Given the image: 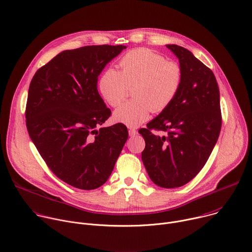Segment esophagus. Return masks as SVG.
Segmentation results:
<instances>
[{
  "label": "esophagus",
  "instance_id": "1",
  "mask_svg": "<svg viewBox=\"0 0 252 252\" xmlns=\"http://www.w3.org/2000/svg\"><path fill=\"white\" fill-rule=\"evenodd\" d=\"M128 133L130 136H134L135 134H137V130L134 129V128H129L128 129Z\"/></svg>",
  "mask_w": 252,
  "mask_h": 252
}]
</instances>
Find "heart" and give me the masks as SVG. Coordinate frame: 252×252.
Here are the masks:
<instances>
[{"mask_svg": "<svg viewBox=\"0 0 252 252\" xmlns=\"http://www.w3.org/2000/svg\"><path fill=\"white\" fill-rule=\"evenodd\" d=\"M120 71L106 68L98 80V91L111 106H119L133 87L131 100L114 113L116 123L136 127L145 123L153 110L164 111L174 100L183 83V70L175 62L149 49L127 52L119 62Z\"/></svg>", "mask_w": 252, "mask_h": 252, "instance_id": "obj_1", "label": "heart"}]
</instances>
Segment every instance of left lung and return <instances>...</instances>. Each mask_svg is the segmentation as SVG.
Instances as JSON below:
<instances>
[{
	"label": "left lung",
	"instance_id": "left-lung-1",
	"mask_svg": "<svg viewBox=\"0 0 252 252\" xmlns=\"http://www.w3.org/2000/svg\"><path fill=\"white\" fill-rule=\"evenodd\" d=\"M178 59L183 83L171 104L138 132L146 141L141 159L154 184L164 189L189 183L206 163L221 128L220 96L212 70L191 52L166 45ZM152 129L166 131L159 137Z\"/></svg>",
	"mask_w": 252,
	"mask_h": 252
}]
</instances>
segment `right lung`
I'll return each instance as SVG.
<instances>
[{"label": "right lung", "instance_id": "right-lung-1", "mask_svg": "<svg viewBox=\"0 0 252 252\" xmlns=\"http://www.w3.org/2000/svg\"><path fill=\"white\" fill-rule=\"evenodd\" d=\"M126 47L87 46L57 55L34 74L29 88V135L50 169L85 190L101 187L128 137L125 125L100 127L109 117L97 77Z\"/></svg>", "mask_w": 252, "mask_h": 252}]
</instances>
